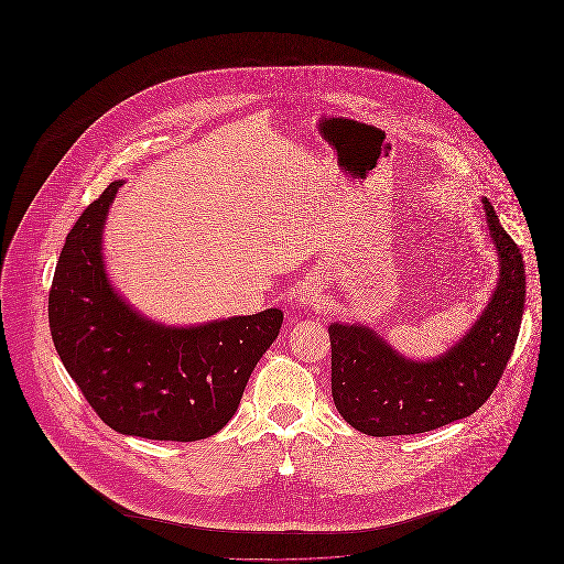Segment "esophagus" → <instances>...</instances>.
Returning a JSON list of instances; mask_svg holds the SVG:
<instances>
[{"instance_id":"obj_1","label":"esophagus","mask_w":564,"mask_h":564,"mask_svg":"<svg viewBox=\"0 0 564 564\" xmlns=\"http://www.w3.org/2000/svg\"><path fill=\"white\" fill-rule=\"evenodd\" d=\"M300 306H308V308H319L323 304L322 288L317 283H306L302 285L300 294H297Z\"/></svg>"}]
</instances>
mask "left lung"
I'll use <instances>...</instances> for the list:
<instances>
[{"label": "left lung", "instance_id": "obj_1", "mask_svg": "<svg viewBox=\"0 0 564 564\" xmlns=\"http://www.w3.org/2000/svg\"><path fill=\"white\" fill-rule=\"evenodd\" d=\"M499 258V279L482 315L442 355L403 357L364 323H332V398L340 416L366 435H412L474 414L510 361L524 313L527 276L518 245L482 198Z\"/></svg>", "mask_w": 564, "mask_h": 564}]
</instances>
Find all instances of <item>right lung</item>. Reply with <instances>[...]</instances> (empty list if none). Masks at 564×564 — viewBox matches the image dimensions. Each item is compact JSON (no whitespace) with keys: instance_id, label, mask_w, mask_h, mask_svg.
<instances>
[{"instance_id":"1","label":"right lung","mask_w":564,"mask_h":564,"mask_svg":"<svg viewBox=\"0 0 564 564\" xmlns=\"http://www.w3.org/2000/svg\"><path fill=\"white\" fill-rule=\"evenodd\" d=\"M111 182L63 245L48 297L54 349L99 419L122 435L196 442L237 412L247 380L276 340L283 313L164 325L111 285L104 228Z\"/></svg>"}]
</instances>
